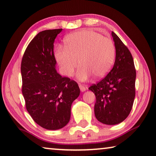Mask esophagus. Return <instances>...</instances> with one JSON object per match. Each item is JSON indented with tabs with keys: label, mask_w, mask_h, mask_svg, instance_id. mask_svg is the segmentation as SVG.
I'll return each instance as SVG.
<instances>
[{
	"label": "esophagus",
	"mask_w": 156,
	"mask_h": 156,
	"mask_svg": "<svg viewBox=\"0 0 156 156\" xmlns=\"http://www.w3.org/2000/svg\"><path fill=\"white\" fill-rule=\"evenodd\" d=\"M79 87H80V89L82 92L86 91V89H87L86 87H84L83 84H79Z\"/></svg>",
	"instance_id": "esophagus-1"
}]
</instances>
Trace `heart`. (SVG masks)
<instances>
[{"mask_svg": "<svg viewBox=\"0 0 156 156\" xmlns=\"http://www.w3.org/2000/svg\"><path fill=\"white\" fill-rule=\"evenodd\" d=\"M65 49L58 48L55 57L62 73L70 77L78 67L80 80H88L91 76L100 78L106 76L113 64L115 48L109 37L96 31L81 30L67 36Z\"/></svg>", "mask_w": 156, "mask_h": 156, "instance_id": "1", "label": "heart"}]
</instances>
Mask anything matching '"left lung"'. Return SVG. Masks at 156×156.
Instances as JSON below:
<instances>
[{
    "mask_svg": "<svg viewBox=\"0 0 156 156\" xmlns=\"http://www.w3.org/2000/svg\"><path fill=\"white\" fill-rule=\"evenodd\" d=\"M115 47L114 65L97 84L89 87L96 96L94 113L97 120L105 125H116L130 113L136 96V72L130 51L112 31Z\"/></svg>",
    "mask_w": 156,
    "mask_h": 156,
    "instance_id": "8db88e82",
    "label": "left lung"
}]
</instances>
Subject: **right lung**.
Masks as SVG:
<instances>
[{
    "label": "right lung",
    "mask_w": 156,
    "mask_h": 156,
    "mask_svg": "<svg viewBox=\"0 0 156 156\" xmlns=\"http://www.w3.org/2000/svg\"><path fill=\"white\" fill-rule=\"evenodd\" d=\"M62 29L39 32L28 44L21 61L22 93L34 122L49 130L67 125L71 106L80 95L76 81L62 77L55 65L54 43Z\"/></svg>",
    "instance_id": "add662e5"
}]
</instances>
